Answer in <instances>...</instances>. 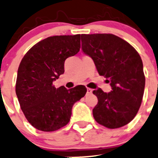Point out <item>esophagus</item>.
I'll list each match as a JSON object with an SVG mask.
<instances>
[{"instance_id":"1","label":"esophagus","mask_w":158,"mask_h":158,"mask_svg":"<svg viewBox=\"0 0 158 158\" xmlns=\"http://www.w3.org/2000/svg\"><path fill=\"white\" fill-rule=\"evenodd\" d=\"M92 92H93L92 89H90V88H87V94H92Z\"/></svg>"}]
</instances>
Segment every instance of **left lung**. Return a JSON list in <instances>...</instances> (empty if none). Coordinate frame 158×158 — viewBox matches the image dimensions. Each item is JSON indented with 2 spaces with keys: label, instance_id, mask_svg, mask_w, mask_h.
<instances>
[{
  "label": "left lung",
  "instance_id": "left-lung-1",
  "mask_svg": "<svg viewBox=\"0 0 158 158\" xmlns=\"http://www.w3.org/2000/svg\"><path fill=\"white\" fill-rule=\"evenodd\" d=\"M82 50L94 60L100 75L110 83L112 90L93 91L98 103L93 115L109 128L123 127L135 118L142 101L145 77L138 52L113 34H82Z\"/></svg>",
  "mask_w": 158,
  "mask_h": 158
}]
</instances>
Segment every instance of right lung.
Listing matches in <instances>:
<instances>
[{
    "instance_id": "add662e5",
    "label": "right lung",
    "mask_w": 158,
    "mask_h": 158,
    "mask_svg": "<svg viewBox=\"0 0 158 158\" xmlns=\"http://www.w3.org/2000/svg\"><path fill=\"white\" fill-rule=\"evenodd\" d=\"M81 48V35L50 36L34 45L19 64L16 94L29 123L36 129L53 131L70 121L72 106L87 93L80 85L55 88L53 81L64 72V61Z\"/></svg>"
}]
</instances>
